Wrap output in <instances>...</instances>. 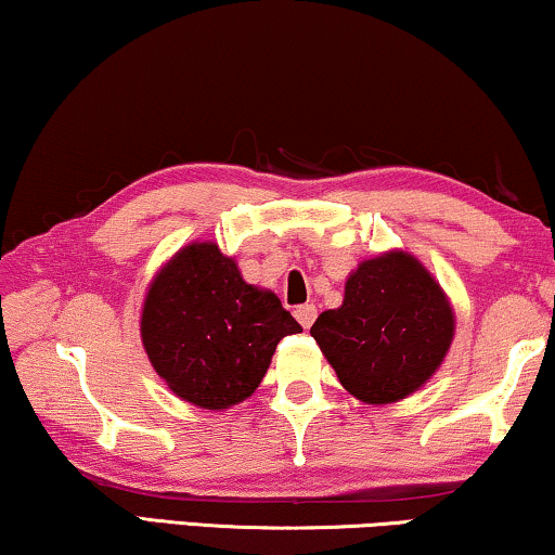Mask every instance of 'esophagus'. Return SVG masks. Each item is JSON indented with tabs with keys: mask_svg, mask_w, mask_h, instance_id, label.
I'll return each mask as SVG.
<instances>
[{
	"mask_svg": "<svg viewBox=\"0 0 555 555\" xmlns=\"http://www.w3.org/2000/svg\"><path fill=\"white\" fill-rule=\"evenodd\" d=\"M294 317H296V322L304 326V330H309V326L314 324V319H317V307H314V304H304V307L294 311Z\"/></svg>",
	"mask_w": 555,
	"mask_h": 555,
	"instance_id": "34e87169",
	"label": "esophagus"
}]
</instances>
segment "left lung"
<instances>
[{
	"mask_svg": "<svg viewBox=\"0 0 555 555\" xmlns=\"http://www.w3.org/2000/svg\"><path fill=\"white\" fill-rule=\"evenodd\" d=\"M452 332L442 288L402 251L364 261L347 279L345 304L322 311L311 326L341 387L370 404L423 387L448 354Z\"/></svg>",
	"mask_w": 555,
	"mask_h": 555,
	"instance_id": "1",
	"label": "left lung"
}]
</instances>
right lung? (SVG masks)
Wrapping results in <instances>:
<instances>
[{
  "label": "right lung",
  "mask_w": 555,
  "mask_h": 555,
  "mask_svg": "<svg viewBox=\"0 0 555 555\" xmlns=\"http://www.w3.org/2000/svg\"><path fill=\"white\" fill-rule=\"evenodd\" d=\"M301 326L279 296L246 284L216 244H191L160 271L145 296V352L178 397L203 410L244 402L276 345Z\"/></svg>",
  "instance_id": "add662e5"
}]
</instances>
